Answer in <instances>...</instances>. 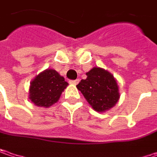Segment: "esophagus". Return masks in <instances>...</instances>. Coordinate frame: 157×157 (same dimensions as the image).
<instances>
[{"label":"esophagus","instance_id":"1","mask_svg":"<svg viewBox=\"0 0 157 157\" xmlns=\"http://www.w3.org/2000/svg\"><path fill=\"white\" fill-rule=\"evenodd\" d=\"M69 82L72 83V84H77L79 82V79H76V80H70Z\"/></svg>","mask_w":157,"mask_h":157}]
</instances>
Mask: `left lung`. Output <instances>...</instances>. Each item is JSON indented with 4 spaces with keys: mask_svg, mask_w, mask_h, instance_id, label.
<instances>
[{
    "mask_svg": "<svg viewBox=\"0 0 157 157\" xmlns=\"http://www.w3.org/2000/svg\"><path fill=\"white\" fill-rule=\"evenodd\" d=\"M86 75L87 78L81 80L76 87L93 109L103 112L115 106L120 95L114 76L99 67L92 68Z\"/></svg>",
    "mask_w": 157,
    "mask_h": 157,
    "instance_id": "1",
    "label": "left lung"
}]
</instances>
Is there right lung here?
<instances>
[{
    "label": "right lung",
    "instance_id": "obj_1",
    "mask_svg": "<svg viewBox=\"0 0 157 157\" xmlns=\"http://www.w3.org/2000/svg\"><path fill=\"white\" fill-rule=\"evenodd\" d=\"M67 85L68 83L57 71L45 70L32 81L29 98L36 106H51L59 100Z\"/></svg>",
    "mask_w": 157,
    "mask_h": 157
}]
</instances>
